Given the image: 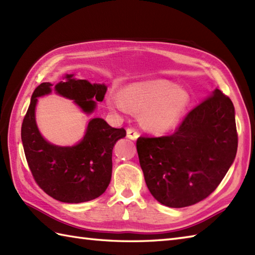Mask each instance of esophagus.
I'll return each mask as SVG.
<instances>
[{
  "label": "esophagus",
  "instance_id": "1",
  "mask_svg": "<svg viewBox=\"0 0 255 255\" xmlns=\"http://www.w3.org/2000/svg\"><path fill=\"white\" fill-rule=\"evenodd\" d=\"M139 137V132L133 128H127V138L131 140H137Z\"/></svg>",
  "mask_w": 255,
  "mask_h": 255
}]
</instances>
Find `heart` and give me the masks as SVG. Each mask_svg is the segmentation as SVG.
<instances>
[{"label":"heart","mask_w":255,"mask_h":255,"mask_svg":"<svg viewBox=\"0 0 255 255\" xmlns=\"http://www.w3.org/2000/svg\"><path fill=\"white\" fill-rule=\"evenodd\" d=\"M112 111L141 112V123L150 131H169L180 121L191 103L188 92L169 80L154 79L129 84L119 94L107 97Z\"/></svg>","instance_id":"1"}]
</instances>
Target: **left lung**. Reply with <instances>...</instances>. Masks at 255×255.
I'll return each instance as SVG.
<instances>
[{"instance_id":"obj_1","label":"left lung","mask_w":255,"mask_h":255,"mask_svg":"<svg viewBox=\"0 0 255 255\" xmlns=\"http://www.w3.org/2000/svg\"><path fill=\"white\" fill-rule=\"evenodd\" d=\"M237 149L235 107L218 89L187 114L174 133L137 139L150 193L172 208L208 197L234 163Z\"/></svg>"}]
</instances>
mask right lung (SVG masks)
<instances>
[{
  "instance_id": "add662e5",
  "label": "right lung",
  "mask_w": 255,
  "mask_h": 255,
  "mask_svg": "<svg viewBox=\"0 0 255 255\" xmlns=\"http://www.w3.org/2000/svg\"><path fill=\"white\" fill-rule=\"evenodd\" d=\"M55 86L56 93L74 101L85 114L93 113L102 102L105 84H91L67 74ZM49 82L38 85L21 124V141L27 163L36 183L46 194L62 203H84L106 191L112 178V153L118 139L126 136L124 128H113L104 119H91L83 139L72 147L52 144L37 127L35 110L38 99L51 93Z\"/></svg>"
}]
</instances>
